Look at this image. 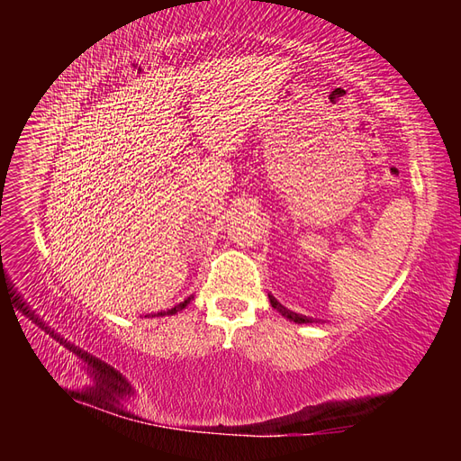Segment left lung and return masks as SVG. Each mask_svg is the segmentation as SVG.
Masks as SVG:
<instances>
[{"mask_svg": "<svg viewBox=\"0 0 461 461\" xmlns=\"http://www.w3.org/2000/svg\"><path fill=\"white\" fill-rule=\"evenodd\" d=\"M269 302H271V305H273V308H275L276 312H281V313H283L286 319L294 321V323H312V319H310V317H305V315H300V313H294V312L286 310L285 305L278 303V302L275 300V296H271V294H269Z\"/></svg>", "mask_w": 461, "mask_h": 461, "instance_id": "1", "label": "left lung"}]
</instances>
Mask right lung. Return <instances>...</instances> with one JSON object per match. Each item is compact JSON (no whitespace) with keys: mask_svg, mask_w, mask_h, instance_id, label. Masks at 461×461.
I'll return each instance as SVG.
<instances>
[{"mask_svg":"<svg viewBox=\"0 0 461 461\" xmlns=\"http://www.w3.org/2000/svg\"><path fill=\"white\" fill-rule=\"evenodd\" d=\"M194 296H188L185 302H180V303H176L175 305V308H171V310H167V312H158V315L161 317V315H173V313H176V312H180V310H185L186 308V305L190 303V300H192Z\"/></svg>","mask_w":461,"mask_h":461,"instance_id":"1","label":"right lung"}]
</instances>
